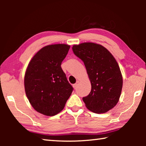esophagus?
<instances>
[{
  "instance_id": "obj_1",
  "label": "esophagus",
  "mask_w": 146,
  "mask_h": 146,
  "mask_svg": "<svg viewBox=\"0 0 146 146\" xmlns=\"http://www.w3.org/2000/svg\"><path fill=\"white\" fill-rule=\"evenodd\" d=\"M78 82V81L77 82V83ZM76 83V84H73V88H74V89H76V87H77V85H78V84Z\"/></svg>"
}]
</instances>
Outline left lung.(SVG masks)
<instances>
[{
    "label": "left lung",
    "instance_id": "obj_1",
    "mask_svg": "<svg viewBox=\"0 0 146 146\" xmlns=\"http://www.w3.org/2000/svg\"><path fill=\"white\" fill-rule=\"evenodd\" d=\"M75 55L82 60L90 80L91 90L82 99L86 107L95 113H104L117 105L123 79L114 56L100 44L83 42L73 46Z\"/></svg>",
    "mask_w": 146,
    "mask_h": 146
}]
</instances>
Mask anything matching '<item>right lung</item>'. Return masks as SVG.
<instances>
[{
  "instance_id": "right-lung-1",
  "label": "right lung",
  "mask_w": 146,
  "mask_h": 146,
  "mask_svg": "<svg viewBox=\"0 0 146 146\" xmlns=\"http://www.w3.org/2000/svg\"><path fill=\"white\" fill-rule=\"evenodd\" d=\"M70 46L51 44L40 49L29 62L24 75L26 95L32 107L46 116L60 113L73 91L62 62Z\"/></svg>"
}]
</instances>
